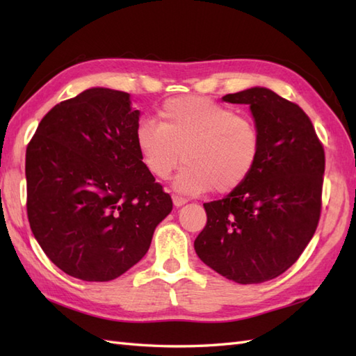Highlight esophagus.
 <instances>
[{
    "label": "esophagus",
    "mask_w": 356,
    "mask_h": 356,
    "mask_svg": "<svg viewBox=\"0 0 356 356\" xmlns=\"http://www.w3.org/2000/svg\"><path fill=\"white\" fill-rule=\"evenodd\" d=\"M188 200L185 199V197H180V195H172V203L176 207H182V205H185Z\"/></svg>",
    "instance_id": "34e87169"
}]
</instances>
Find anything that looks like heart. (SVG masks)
Returning <instances> with one entry per match:
<instances>
[{
	"label": "heart",
	"instance_id": "1",
	"mask_svg": "<svg viewBox=\"0 0 356 356\" xmlns=\"http://www.w3.org/2000/svg\"><path fill=\"white\" fill-rule=\"evenodd\" d=\"M134 143L142 165L159 180L171 176L184 154L186 166L174 186L185 194L237 190L261 153V134L254 120L203 96L165 101L157 124L142 120L136 127Z\"/></svg>",
	"mask_w": 356,
	"mask_h": 356
}]
</instances>
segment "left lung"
<instances>
[{
    "mask_svg": "<svg viewBox=\"0 0 356 356\" xmlns=\"http://www.w3.org/2000/svg\"><path fill=\"white\" fill-rule=\"evenodd\" d=\"M223 101L251 107L261 153L243 185L203 205L208 220L194 249L220 275L259 284L289 269L314 237L326 157L311 119L295 102L263 87Z\"/></svg>",
    "mask_w": 356,
    "mask_h": 356,
    "instance_id": "1",
    "label": "left lung"
}]
</instances>
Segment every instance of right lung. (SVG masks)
<instances>
[{"instance_id":"right-lung-1","label":"right lung","mask_w":356,"mask_h":356,"mask_svg":"<svg viewBox=\"0 0 356 356\" xmlns=\"http://www.w3.org/2000/svg\"><path fill=\"white\" fill-rule=\"evenodd\" d=\"M130 95L90 88L56 104L26 149L27 217L56 266L110 282L147 254L172 200L142 165Z\"/></svg>"}]
</instances>
